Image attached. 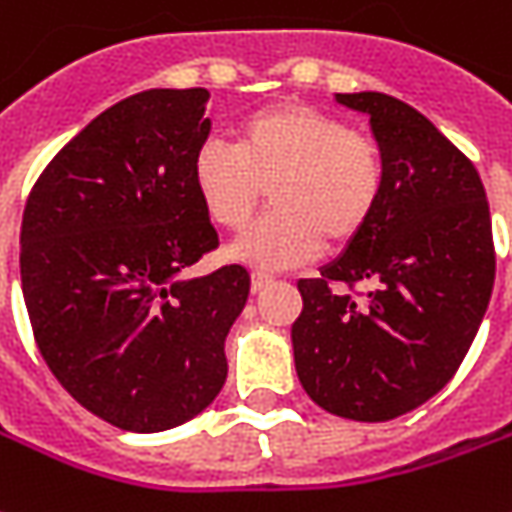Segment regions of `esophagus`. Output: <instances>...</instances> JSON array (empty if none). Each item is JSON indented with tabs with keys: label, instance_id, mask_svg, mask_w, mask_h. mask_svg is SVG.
I'll use <instances>...</instances> for the list:
<instances>
[{
	"label": "esophagus",
	"instance_id": "34e87169",
	"mask_svg": "<svg viewBox=\"0 0 512 512\" xmlns=\"http://www.w3.org/2000/svg\"><path fill=\"white\" fill-rule=\"evenodd\" d=\"M269 285H274V277H271V274H263V271L252 274V291H255V294L266 291Z\"/></svg>",
	"mask_w": 512,
	"mask_h": 512
}]
</instances>
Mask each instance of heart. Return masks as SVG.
<instances>
[{
  "instance_id": "heart-1",
  "label": "heart",
  "mask_w": 512,
  "mask_h": 512,
  "mask_svg": "<svg viewBox=\"0 0 512 512\" xmlns=\"http://www.w3.org/2000/svg\"><path fill=\"white\" fill-rule=\"evenodd\" d=\"M384 184L387 165L373 139L297 100L246 117L238 145L212 137L193 156V187L215 227H249L271 187L274 212L229 249L263 271L311 263L325 241H356L373 221Z\"/></svg>"
}]
</instances>
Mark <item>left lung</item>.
Returning a JSON list of instances; mask_svg holds the SVG:
<instances>
[{
	"mask_svg": "<svg viewBox=\"0 0 512 512\" xmlns=\"http://www.w3.org/2000/svg\"><path fill=\"white\" fill-rule=\"evenodd\" d=\"M336 100L370 117L387 184L356 241L297 283L294 364L330 415L381 423L417 409L457 373L488 311L493 229L474 162L420 111L381 92ZM344 284L365 294L342 292Z\"/></svg>",
	"mask_w": 512,
	"mask_h": 512,
	"instance_id": "1",
	"label": "left lung"
}]
</instances>
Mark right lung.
Here are the masks:
<instances>
[{
	"label": "right lung",
	"instance_id": "obj_1",
	"mask_svg": "<svg viewBox=\"0 0 512 512\" xmlns=\"http://www.w3.org/2000/svg\"><path fill=\"white\" fill-rule=\"evenodd\" d=\"M207 89L114 103L38 176L22 218V291L58 384L123 431L201 415L227 381L243 266L184 280L218 246L193 187Z\"/></svg>",
	"mask_w": 512,
	"mask_h": 512
}]
</instances>
